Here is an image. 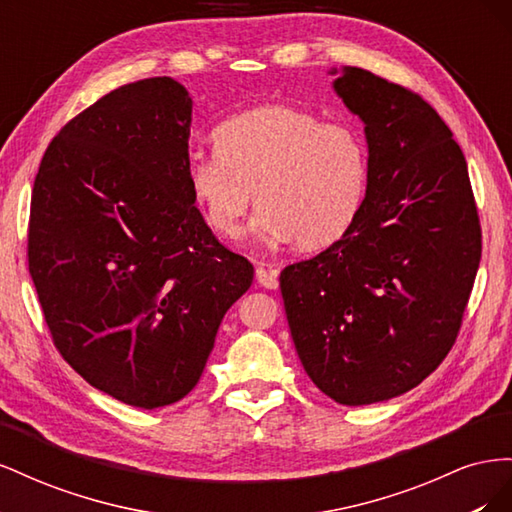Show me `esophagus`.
<instances>
[{
    "label": "esophagus",
    "instance_id": "1",
    "mask_svg": "<svg viewBox=\"0 0 512 512\" xmlns=\"http://www.w3.org/2000/svg\"><path fill=\"white\" fill-rule=\"evenodd\" d=\"M277 269H271V267H258L256 269V282L262 286V288H277L280 286V280H277Z\"/></svg>",
    "mask_w": 512,
    "mask_h": 512
}]
</instances>
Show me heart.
I'll use <instances>...</instances> for the list:
<instances>
[{"mask_svg":"<svg viewBox=\"0 0 512 512\" xmlns=\"http://www.w3.org/2000/svg\"><path fill=\"white\" fill-rule=\"evenodd\" d=\"M213 153L194 151L185 183L205 224L235 239L252 205L267 243L294 239L305 250L331 245L352 226L367 181L361 132L307 108L262 104L215 132Z\"/></svg>","mask_w":512,"mask_h":512,"instance_id":"1","label":"heart"}]
</instances>
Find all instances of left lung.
Instances as JSON below:
<instances>
[{
  "mask_svg": "<svg viewBox=\"0 0 512 512\" xmlns=\"http://www.w3.org/2000/svg\"><path fill=\"white\" fill-rule=\"evenodd\" d=\"M333 87L365 121V198L344 237L288 265L280 288L307 376L337 404L367 406L451 352L483 235L466 158L431 104L354 66Z\"/></svg>",
  "mask_w": 512,
  "mask_h": 512,
  "instance_id": "left-lung-1",
  "label": "left lung"
}]
</instances>
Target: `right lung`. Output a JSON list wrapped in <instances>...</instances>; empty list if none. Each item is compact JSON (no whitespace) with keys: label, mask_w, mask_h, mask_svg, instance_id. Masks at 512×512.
<instances>
[{"label":"right lung","mask_w":512,"mask_h":512,"mask_svg":"<svg viewBox=\"0 0 512 512\" xmlns=\"http://www.w3.org/2000/svg\"><path fill=\"white\" fill-rule=\"evenodd\" d=\"M190 123L192 98L168 76L108 91L46 147L29 209V275L55 348L145 410L194 389L254 280L194 207Z\"/></svg>","instance_id":"1"}]
</instances>
